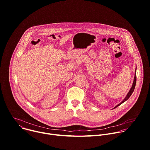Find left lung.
<instances>
[{"instance_id":"8db88e82","label":"left lung","mask_w":150,"mask_h":150,"mask_svg":"<svg viewBox=\"0 0 150 150\" xmlns=\"http://www.w3.org/2000/svg\"><path fill=\"white\" fill-rule=\"evenodd\" d=\"M136 69H137V68H136ZM136 69H135V75H134V79L133 83H132V87H131V89L129 90V92H128V94H127V96H126V97H125V98L122 100V101H121L120 104H118L117 105H116L114 108H116L117 107L119 106V105H121L122 103H123L124 102H125V101H127V100L129 98V97L131 96V95L132 94V93H133V91H134V90L135 87V84H136Z\"/></svg>"}]
</instances>
